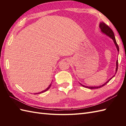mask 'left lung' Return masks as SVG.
Here are the masks:
<instances>
[{"label": "left lung", "instance_id": "8db88e82", "mask_svg": "<svg viewBox=\"0 0 126 126\" xmlns=\"http://www.w3.org/2000/svg\"><path fill=\"white\" fill-rule=\"evenodd\" d=\"M100 28L101 29V31L102 32H103L104 33H105L106 34H107V35L109 37H110V38L113 40V41L114 42L115 44L116 45V47L117 48V50L118 51H119V47L118 46V45H117V43H116V39H115V36H114V33L113 32V30H111V29L109 27V26L107 25H106L105 23H103V22H102L100 23ZM117 69H118V60H117L116 61V73H117ZM115 75H114L113 77H111V79H109L108 81L107 82H106L105 83L103 84V85H100V86H98V87H88V86H85V85H83L81 84V85H82V86L84 87L85 88H89V89H97V88H100L101 87H103L104 85H105L106 84H107V83H108L109 82V81L110 80H111V79L113 78V77Z\"/></svg>", "mask_w": 126, "mask_h": 126}]
</instances>
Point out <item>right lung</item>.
<instances>
[{
    "label": "right lung",
    "instance_id": "right-lung-1",
    "mask_svg": "<svg viewBox=\"0 0 126 126\" xmlns=\"http://www.w3.org/2000/svg\"><path fill=\"white\" fill-rule=\"evenodd\" d=\"M51 84H50V85H49V87H48L45 90H43V91H42V92H40V93H36V94H41V93H44V92H46V91H47V90H48L49 89V88H50V87H51Z\"/></svg>",
    "mask_w": 126,
    "mask_h": 126
}]
</instances>
